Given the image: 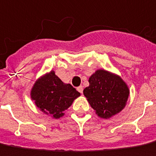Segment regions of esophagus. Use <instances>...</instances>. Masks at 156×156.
Masks as SVG:
<instances>
[{
    "label": "esophagus",
    "mask_w": 156,
    "mask_h": 156,
    "mask_svg": "<svg viewBox=\"0 0 156 156\" xmlns=\"http://www.w3.org/2000/svg\"><path fill=\"white\" fill-rule=\"evenodd\" d=\"M77 90H78V92H79V93L82 94V92H83V87H82V86L78 87H77Z\"/></svg>",
    "instance_id": "esophagus-1"
}]
</instances>
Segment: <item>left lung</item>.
Instances as JSON below:
<instances>
[{
    "label": "left lung",
    "mask_w": 156,
    "mask_h": 156,
    "mask_svg": "<svg viewBox=\"0 0 156 156\" xmlns=\"http://www.w3.org/2000/svg\"><path fill=\"white\" fill-rule=\"evenodd\" d=\"M88 82L83 94L99 117L110 119L124 109L129 90L120 76L98 69L89 77Z\"/></svg>",
    "instance_id": "obj_1"
}]
</instances>
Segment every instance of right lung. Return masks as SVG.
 Returning <instances> with one entry per match:
<instances>
[{"label":"right lung","mask_w":156,"mask_h":156,"mask_svg":"<svg viewBox=\"0 0 156 156\" xmlns=\"http://www.w3.org/2000/svg\"><path fill=\"white\" fill-rule=\"evenodd\" d=\"M80 94L70 84L62 82L52 70L36 80L31 91V98L44 114L54 119L62 117Z\"/></svg>","instance_id":"right-lung-1"}]
</instances>
